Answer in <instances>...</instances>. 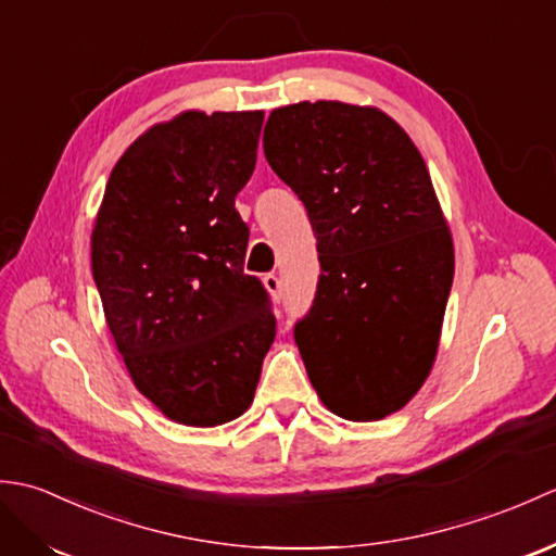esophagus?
Segmentation results:
<instances>
[{
  "instance_id": "1",
  "label": "esophagus",
  "mask_w": 556,
  "mask_h": 556,
  "mask_svg": "<svg viewBox=\"0 0 556 556\" xmlns=\"http://www.w3.org/2000/svg\"><path fill=\"white\" fill-rule=\"evenodd\" d=\"M263 281H265V287H267V291L271 293V296L281 299V281H279V277L275 275V271H269V275H265Z\"/></svg>"
}]
</instances>
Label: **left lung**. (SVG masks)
I'll use <instances>...</instances> for the list:
<instances>
[{
	"label": "left lung",
	"mask_w": 556,
	"mask_h": 556,
	"mask_svg": "<svg viewBox=\"0 0 556 556\" xmlns=\"http://www.w3.org/2000/svg\"><path fill=\"white\" fill-rule=\"evenodd\" d=\"M263 148L317 239L323 275L293 327L305 370L339 418L382 420L430 375L454 279L428 167L384 112L327 100L271 112Z\"/></svg>",
	"instance_id": "obj_1"
}]
</instances>
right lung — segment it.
<instances>
[{"label": "right lung", "mask_w": 556, "mask_h": 556, "mask_svg": "<svg viewBox=\"0 0 556 556\" xmlns=\"http://www.w3.org/2000/svg\"><path fill=\"white\" fill-rule=\"evenodd\" d=\"M263 112H184L152 126L110 174L92 229V277L138 392L193 425L253 404L277 334L269 293L243 271L233 207L257 160Z\"/></svg>", "instance_id": "1"}]
</instances>
